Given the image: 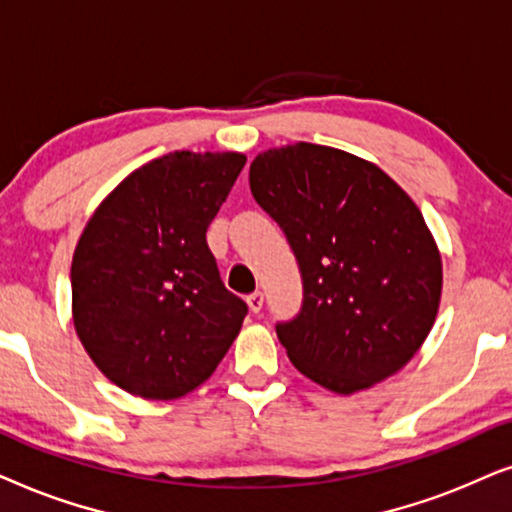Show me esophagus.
<instances>
[{
  "label": "esophagus",
  "mask_w": 512,
  "mask_h": 512,
  "mask_svg": "<svg viewBox=\"0 0 512 512\" xmlns=\"http://www.w3.org/2000/svg\"><path fill=\"white\" fill-rule=\"evenodd\" d=\"M262 304H264V295L260 290L252 292V295H248V309L252 313H260L262 311Z\"/></svg>",
  "instance_id": "1"
}]
</instances>
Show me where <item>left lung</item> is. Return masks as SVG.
I'll return each mask as SVG.
<instances>
[{
	"label": "left lung",
	"mask_w": 512,
	"mask_h": 512,
	"mask_svg": "<svg viewBox=\"0 0 512 512\" xmlns=\"http://www.w3.org/2000/svg\"><path fill=\"white\" fill-rule=\"evenodd\" d=\"M250 192L302 271V311L276 325L292 365L339 395L403 370L442 295L438 243L410 194L372 161L311 142L257 154Z\"/></svg>",
	"instance_id": "8db88e82"
}]
</instances>
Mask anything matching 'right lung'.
Segmentation results:
<instances>
[{"label": "right lung", "instance_id": "add662e5", "mask_svg": "<svg viewBox=\"0 0 512 512\" xmlns=\"http://www.w3.org/2000/svg\"><path fill=\"white\" fill-rule=\"evenodd\" d=\"M245 166L241 152H170L109 192L72 255V320L95 367L126 393L177 400L241 332L208 224Z\"/></svg>", "mask_w": 512, "mask_h": 512}]
</instances>
